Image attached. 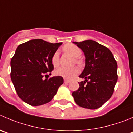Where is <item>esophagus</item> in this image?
I'll use <instances>...</instances> for the list:
<instances>
[{
  "label": "esophagus",
  "mask_w": 133,
  "mask_h": 133,
  "mask_svg": "<svg viewBox=\"0 0 133 133\" xmlns=\"http://www.w3.org/2000/svg\"><path fill=\"white\" fill-rule=\"evenodd\" d=\"M64 83H68L70 82V80H69V79H64Z\"/></svg>",
  "instance_id": "esophagus-1"
}]
</instances>
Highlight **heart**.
<instances>
[{
  "mask_svg": "<svg viewBox=\"0 0 133 133\" xmlns=\"http://www.w3.org/2000/svg\"><path fill=\"white\" fill-rule=\"evenodd\" d=\"M63 50L66 54H69L72 57L75 58L76 63L79 64H82V61L78 58L82 54V50H81L79 47L72 44H68L63 46ZM51 63H52V64L54 67H57L59 64V53L57 51L54 53V55H53L52 58H51ZM78 72H79V70L77 67H60L55 70V74L56 75L64 78H68V79L72 78L74 76L78 74Z\"/></svg>",
  "mask_w": 133,
  "mask_h": 133,
  "instance_id": "obj_1",
  "label": "heart"
}]
</instances>
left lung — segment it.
<instances>
[{"label":"left lung","instance_id":"obj_1","mask_svg":"<svg viewBox=\"0 0 133 133\" xmlns=\"http://www.w3.org/2000/svg\"><path fill=\"white\" fill-rule=\"evenodd\" d=\"M84 53L85 66L78 82L79 89L72 93L78 106L97 109L110 98L117 80V64L107 47L92 40L74 42Z\"/></svg>","mask_w":133,"mask_h":133}]
</instances>
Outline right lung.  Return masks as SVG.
<instances>
[{
  "instance_id": "add662e5",
  "label": "right lung",
  "mask_w": 133,
  "mask_h": 133,
  "mask_svg": "<svg viewBox=\"0 0 133 133\" xmlns=\"http://www.w3.org/2000/svg\"><path fill=\"white\" fill-rule=\"evenodd\" d=\"M61 44L35 39L16 49L10 62L11 79L19 97L29 105L36 107L51 101L63 83L59 76L43 78L54 70L51 58Z\"/></svg>"
}]
</instances>
